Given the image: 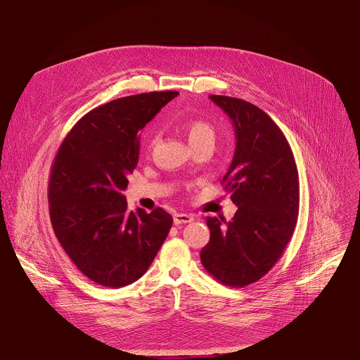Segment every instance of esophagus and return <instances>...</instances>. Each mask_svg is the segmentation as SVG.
I'll use <instances>...</instances> for the list:
<instances>
[{"label": "esophagus", "instance_id": "34e87169", "mask_svg": "<svg viewBox=\"0 0 360 360\" xmlns=\"http://www.w3.org/2000/svg\"><path fill=\"white\" fill-rule=\"evenodd\" d=\"M174 222H175V225L191 224V222H193V217L188 215V214H175L174 215Z\"/></svg>", "mask_w": 360, "mask_h": 360}]
</instances>
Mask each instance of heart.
<instances>
[{"label":"heart","instance_id":"heart-1","mask_svg":"<svg viewBox=\"0 0 360 360\" xmlns=\"http://www.w3.org/2000/svg\"><path fill=\"white\" fill-rule=\"evenodd\" d=\"M181 128H182V132L186 135L191 146H195V145H199L203 142H208V143L215 142V136H217L215 129L207 121L196 120V118L186 120L182 122ZM152 143H153V141H152Z\"/></svg>","mask_w":360,"mask_h":360}]
</instances>
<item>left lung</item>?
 Masks as SVG:
<instances>
[{
    "mask_svg": "<svg viewBox=\"0 0 360 360\" xmlns=\"http://www.w3.org/2000/svg\"><path fill=\"white\" fill-rule=\"evenodd\" d=\"M235 127V155L222 178L238 207L232 221L208 217L200 262L217 281L243 288L265 276L297 221L299 176L292 149L272 118L248 101L210 95Z\"/></svg>",
    "mask_w": 360,
    "mask_h": 360,
    "instance_id": "left-lung-1",
    "label": "left lung"
}]
</instances>
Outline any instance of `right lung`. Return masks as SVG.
Returning a JSON list of instances; mask_svg holds the SVG:
<instances>
[{
	"label": "right lung",
	"mask_w": 360,
	"mask_h": 360,
	"mask_svg": "<svg viewBox=\"0 0 360 360\" xmlns=\"http://www.w3.org/2000/svg\"><path fill=\"white\" fill-rule=\"evenodd\" d=\"M178 94L153 91L101 105L72 127L57 152L48 184L51 224L74 265L98 285L138 281L169 233L168 212H132L121 192L138 164V132Z\"/></svg>",
	"instance_id": "obj_1"
}]
</instances>
